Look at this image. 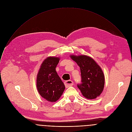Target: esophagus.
<instances>
[{
    "label": "esophagus",
    "mask_w": 132,
    "mask_h": 132,
    "mask_svg": "<svg viewBox=\"0 0 132 132\" xmlns=\"http://www.w3.org/2000/svg\"><path fill=\"white\" fill-rule=\"evenodd\" d=\"M65 86L66 87V88H68L69 87H71L73 85V82L72 80H67L65 82Z\"/></svg>",
    "instance_id": "esophagus-1"
}]
</instances>
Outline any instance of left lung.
I'll return each mask as SVG.
<instances>
[{
    "label": "left lung",
    "mask_w": 132,
    "mask_h": 132,
    "mask_svg": "<svg viewBox=\"0 0 132 132\" xmlns=\"http://www.w3.org/2000/svg\"><path fill=\"white\" fill-rule=\"evenodd\" d=\"M70 57L80 67L82 84L78 85L82 96L88 99H96L102 92L104 75L100 66L87 55H70Z\"/></svg>",
    "instance_id": "obj_1"
}]
</instances>
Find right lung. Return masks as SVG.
<instances>
[{
  "instance_id": "obj_1",
  "label": "right lung",
  "mask_w": 132,
  "mask_h": 132,
  "mask_svg": "<svg viewBox=\"0 0 132 132\" xmlns=\"http://www.w3.org/2000/svg\"><path fill=\"white\" fill-rule=\"evenodd\" d=\"M60 57L50 56L42 63L36 77V87L41 96L51 102L57 101L65 89L55 68Z\"/></svg>"
}]
</instances>
